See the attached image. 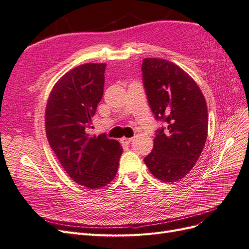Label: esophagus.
<instances>
[{
	"label": "esophagus",
	"mask_w": 249,
	"mask_h": 249,
	"mask_svg": "<svg viewBox=\"0 0 249 249\" xmlns=\"http://www.w3.org/2000/svg\"><path fill=\"white\" fill-rule=\"evenodd\" d=\"M132 138H125V137H124V138H122V139H120V142H122L123 143V144H130V143L132 142Z\"/></svg>",
	"instance_id": "esophagus-1"
}]
</instances>
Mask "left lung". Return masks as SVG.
I'll use <instances>...</instances> for the list:
<instances>
[{
  "label": "left lung",
  "instance_id": "left-lung-1",
  "mask_svg": "<svg viewBox=\"0 0 249 249\" xmlns=\"http://www.w3.org/2000/svg\"><path fill=\"white\" fill-rule=\"evenodd\" d=\"M147 101L155 118L154 148L144 163L162 182L183 178L198 160L208 136L206 100L194 80L177 64L145 58L141 65Z\"/></svg>",
  "mask_w": 249,
  "mask_h": 249
}]
</instances>
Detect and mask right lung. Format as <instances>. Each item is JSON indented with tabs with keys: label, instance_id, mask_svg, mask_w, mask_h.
I'll list each match as a JSON object with an SVG mask.
<instances>
[{
	"label": "right lung",
	"instance_id": "add662e5",
	"mask_svg": "<svg viewBox=\"0 0 249 249\" xmlns=\"http://www.w3.org/2000/svg\"><path fill=\"white\" fill-rule=\"evenodd\" d=\"M106 63H87L66 72L53 88L46 110V132L67 175L97 189L115 178L123 147L103 134L91 136V117L103 97Z\"/></svg>",
	"mask_w": 249,
	"mask_h": 249
}]
</instances>
